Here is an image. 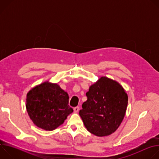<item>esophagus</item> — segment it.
Masks as SVG:
<instances>
[{"label": "esophagus", "instance_id": "obj_1", "mask_svg": "<svg viewBox=\"0 0 159 159\" xmlns=\"http://www.w3.org/2000/svg\"><path fill=\"white\" fill-rule=\"evenodd\" d=\"M74 112H77L79 111V106L75 107L74 108Z\"/></svg>", "mask_w": 159, "mask_h": 159}]
</instances>
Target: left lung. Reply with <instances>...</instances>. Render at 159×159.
<instances>
[{
	"label": "left lung",
	"mask_w": 159,
	"mask_h": 159,
	"mask_svg": "<svg viewBox=\"0 0 159 159\" xmlns=\"http://www.w3.org/2000/svg\"><path fill=\"white\" fill-rule=\"evenodd\" d=\"M87 100L79 111L87 129L98 137L114 133L121 123L128 105V95L116 81L101 77L89 87Z\"/></svg>",
	"instance_id": "8db88e82"
}]
</instances>
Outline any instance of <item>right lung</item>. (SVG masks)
<instances>
[{"mask_svg": "<svg viewBox=\"0 0 159 159\" xmlns=\"http://www.w3.org/2000/svg\"><path fill=\"white\" fill-rule=\"evenodd\" d=\"M69 95L57 84L48 81L33 88L27 94L26 107L34 124L52 131L63 123L73 112Z\"/></svg>", "mask_w": 159, "mask_h": 159, "instance_id": "right-lung-1", "label": "right lung"}]
</instances>
